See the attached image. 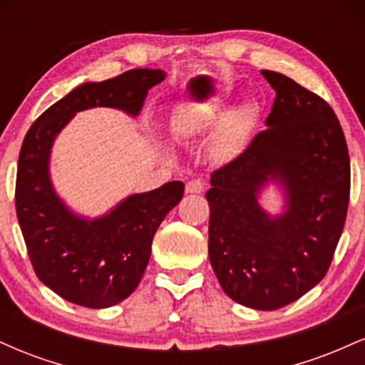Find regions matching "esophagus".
I'll return each instance as SVG.
<instances>
[{
    "label": "esophagus",
    "mask_w": 365,
    "mask_h": 365,
    "mask_svg": "<svg viewBox=\"0 0 365 365\" xmlns=\"http://www.w3.org/2000/svg\"><path fill=\"white\" fill-rule=\"evenodd\" d=\"M204 188H206V183L202 182V180H190V182H187L185 185V192L187 194H202Z\"/></svg>",
    "instance_id": "obj_1"
}]
</instances>
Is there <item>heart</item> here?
I'll return each instance as SVG.
<instances>
[{"label": "heart", "instance_id": "b5f03b06", "mask_svg": "<svg viewBox=\"0 0 365 365\" xmlns=\"http://www.w3.org/2000/svg\"><path fill=\"white\" fill-rule=\"evenodd\" d=\"M255 116V108L250 103H244L235 111L228 115L221 127L217 128L215 139H212L211 150L216 158L226 159L232 156L244 142L247 132ZM215 121V113L207 108H192L180 113L171 121V133L175 139H188V137L200 135L211 127Z\"/></svg>", "mask_w": 365, "mask_h": 365}]
</instances>
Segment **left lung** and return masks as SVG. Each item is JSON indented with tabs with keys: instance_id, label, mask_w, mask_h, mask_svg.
I'll return each mask as SVG.
<instances>
[{
	"instance_id": "1",
	"label": "left lung",
	"mask_w": 365,
	"mask_h": 365,
	"mask_svg": "<svg viewBox=\"0 0 365 365\" xmlns=\"http://www.w3.org/2000/svg\"><path fill=\"white\" fill-rule=\"evenodd\" d=\"M276 92L266 130L211 175L209 261L226 295L255 311L295 302L326 276L345 225L350 158L324 99L287 75L261 70ZM276 182L285 206L258 202Z\"/></svg>"
}]
</instances>
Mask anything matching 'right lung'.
Masks as SVG:
<instances>
[{
    "label": "right lung",
    "mask_w": 365,
    "mask_h": 365,
    "mask_svg": "<svg viewBox=\"0 0 365 365\" xmlns=\"http://www.w3.org/2000/svg\"><path fill=\"white\" fill-rule=\"evenodd\" d=\"M163 70L135 68L104 82H86L48 108L25 135L16 170L15 206L37 278L68 302L106 309L140 283L165 216L182 200V182L132 194L99 217L73 212L54 190L49 158L58 133L78 111L115 108L137 116Z\"/></svg>",
    "instance_id": "obj_1"
}]
</instances>
